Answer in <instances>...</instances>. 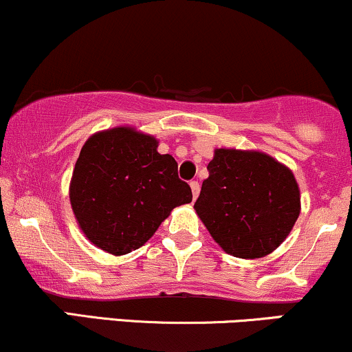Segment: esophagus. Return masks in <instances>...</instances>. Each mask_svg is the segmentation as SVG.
Wrapping results in <instances>:
<instances>
[{"instance_id":"1","label":"esophagus","mask_w":352,"mask_h":352,"mask_svg":"<svg viewBox=\"0 0 352 352\" xmlns=\"http://www.w3.org/2000/svg\"><path fill=\"white\" fill-rule=\"evenodd\" d=\"M190 187H192L193 198H197L198 193H200V184H198L197 180H192V182H190Z\"/></svg>"}]
</instances>
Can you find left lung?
Listing matches in <instances>:
<instances>
[{"mask_svg":"<svg viewBox=\"0 0 352 352\" xmlns=\"http://www.w3.org/2000/svg\"><path fill=\"white\" fill-rule=\"evenodd\" d=\"M195 201L198 217L228 254L264 257L289 236L300 190L285 165L262 152L217 149Z\"/></svg>","mask_w":352,"mask_h":352,"instance_id":"left-lung-1","label":"left lung"}]
</instances>
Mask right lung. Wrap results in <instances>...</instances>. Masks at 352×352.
<instances>
[{
	"instance_id": "1",
	"label": "right lung",
	"mask_w": 352,
	"mask_h": 352,
	"mask_svg": "<svg viewBox=\"0 0 352 352\" xmlns=\"http://www.w3.org/2000/svg\"><path fill=\"white\" fill-rule=\"evenodd\" d=\"M177 168L172 155L159 154L152 135L131 128L93 134L70 184L72 210L85 236L114 256L141 248L175 206L192 201Z\"/></svg>"
}]
</instances>
